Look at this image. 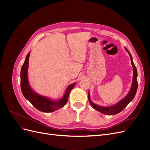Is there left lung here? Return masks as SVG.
Wrapping results in <instances>:
<instances>
[{
    "label": "left lung",
    "instance_id": "left-lung-1",
    "mask_svg": "<svg viewBox=\"0 0 150 150\" xmlns=\"http://www.w3.org/2000/svg\"><path fill=\"white\" fill-rule=\"evenodd\" d=\"M125 48L126 51L128 52L129 54L130 59L131 62V64H132L133 68V83L132 85H131V88L129 91V93L126 95L123 99H121V100L117 103V104H115V105L111 106H108V107H103L101 106H98L97 104H95L93 103L91 100V98L89 96V92L88 93V99L90 103L91 106L95 110L99 111L100 112L103 113L104 115H116L117 113L120 112L122 110H123L127 106V105L133 100V98L135 96V94L137 93V91L138 88V81H137V67L134 66L133 61V58L131 56L130 52L128 50V49Z\"/></svg>",
    "mask_w": 150,
    "mask_h": 150
}]
</instances>
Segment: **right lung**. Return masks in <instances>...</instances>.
<instances>
[{
    "instance_id": "add662e5",
    "label": "right lung",
    "mask_w": 150,
    "mask_h": 150,
    "mask_svg": "<svg viewBox=\"0 0 150 150\" xmlns=\"http://www.w3.org/2000/svg\"><path fill=\"white\" fill-rule=\"evenodd\" d=\"M29 56L30 52L27 55L21 71V88L24 96L40 111L50 112L57 110L64 106L67 101L71 91L74 87L76 83H73L68 86L64 96L59 100H52L48 98L40 96L31 89L29 84L28 69Z\"/></svg>"
}]
</instances>
